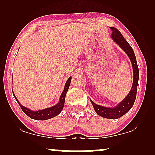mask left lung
I'll return each instance as SVG.
<instances>
[{
    "label": "left lung",
    "instance_id": "obj_1",
    "mask_svg": "<svg viewBox=\"0 0 155 155\" xmlns=\"http://www.w3.org/2000/svg\"><path fill=\"white\" fill-rule=\"evenodd\" d=\"M111 29L112 30L111 37L113 38V39L128 54L129 58H130L131 63H132L133 69V86L128 96L115 108L104 107L96 104L91 99L90 101L92 102L95 111L97 112L98 115L101 116V117L109 118V119H116V118L121 117L122 116H124L125 114L127 113L134 104L137 94V82H138L139 79V70L137 64L136 58H135L134 51H133L132 47L127 42L126 40L124 39L121 33L117 29L115 28V27H111Z\"/></svg>",
    "mask_w": 155,
    "mask_h": 155
}]
</instances>
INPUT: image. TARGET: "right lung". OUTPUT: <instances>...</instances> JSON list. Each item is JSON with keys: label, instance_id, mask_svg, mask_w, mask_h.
I'll return each mask as SVG.
<instances>
[{"label": "right lung", "instance_id": "right-lung-1", "mask_svg": "<svg viewBox=\"0 0 155 155\" xmlns=\"http://www.w3.org/2000/svg\"><path fill=\"white\" fill-rule=\"evenodd\" d=\"M71 78H69L68 79L66 83H65V88L62 94H61V98H60V101L58 104L54 106V107L48 108V109H45L43 110H39L37 111H31L30 109H27V108L23 107L22 105H21L20 102H19L18 99L15 96V94H13L15 98L18 101L19 105L21 108V109L22 110L23 112L25 114H27V116H29V118H32V119H35V120H47L49 119V118H51L53 117H55V116L58 115L62 111L63 107H64V103H65V94L68 90L70 84H71Z\"/></svg>", "mask_w": 155, "mask_h": 155}]
</instances>
